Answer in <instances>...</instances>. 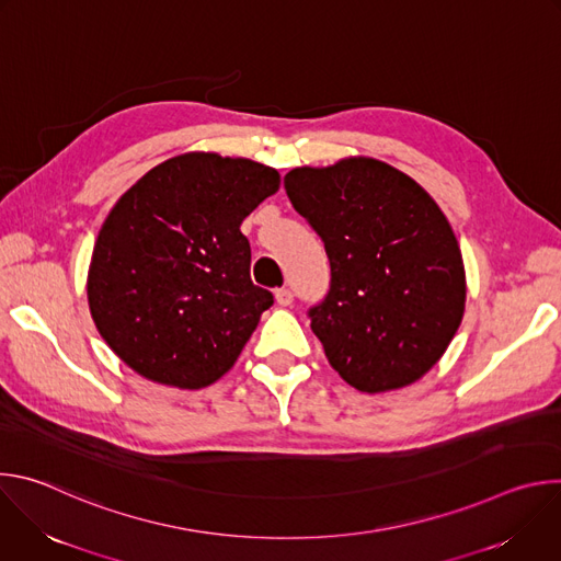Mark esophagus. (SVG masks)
Segmentation results:
<instances>
[{"label": "esophagus", "mask_w": 561, "mask_h": 561, "mask_svg": "<svg viewBox=\"0 0 561 561\" xmlns=\"http://www.w3.org/2000/svg\"><path fill=\"white\" fill-rule=\"evenodd\" d=\"M275 301L279 306H290L293 304V290L290 288H279L275 290Z\"/></svg>", "instance_id": "esophagus-1"}]
</instances>
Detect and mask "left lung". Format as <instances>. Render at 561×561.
Segmentation results:
<instances>
[{"instance_id": "8db88e82", "label": "left lung", "mask_w": 561, "mask_h": 561, "mask_svg": "<svg viewBox=\"0 0 561 561\" xmlns=\"http://www.w3.org/2000/svg\"><path fill=\"white\" fill-rule=\"evenodd\" d=\"M284 188L331 262V290L308 312L329 364L368 394L422 379L466 306L461 251L437 202L407 173L362 154L293 169Z\"/></svg>"}]
</instances>
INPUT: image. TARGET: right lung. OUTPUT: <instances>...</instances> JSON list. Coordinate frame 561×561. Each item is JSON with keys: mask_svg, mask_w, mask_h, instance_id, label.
<instances>
[{"mask_svg": "<svg viewBox=\"0 0 561 561\" xmlns=\"http://www.w3.org/2000/svg\"><path fill=\"white\" fill-rule=\"evenodd\" d=\"M277 191L279 173L253 159L184 152L117 199L87 293L100 335L126 366L186 390L232 368L273 304L251 279L239 226Z\"/></svg>", "mask_w": 561, "mask_h": 561, "instance_id": "add662e5", "label": "right lung"}]
</instances>
